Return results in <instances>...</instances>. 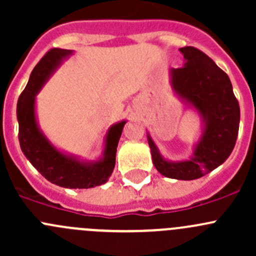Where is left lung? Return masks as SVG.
Here are the masks:
<instances>
[{
    "label": "left lung",
    "mask_w": 256,
    "mask_h": 256,
    "mask_svg": "<svg viewBox=\"0 0 256 256\" xmlns=\"http://www.w3.org/2000/svg\"><path fill=\"white\" fill-rule=\"evenodd\" d=\"M184 64L172 68L171 86L184 105L200 118L202 131L188 158L171 161L147 132L152 162L164 177L180 180L200 178L220 166L233 151L238 138L240 108L229 76L194 47L180 48Z\"/></svg>",
    "instance_id": "8db88e82"
}]
</instances>
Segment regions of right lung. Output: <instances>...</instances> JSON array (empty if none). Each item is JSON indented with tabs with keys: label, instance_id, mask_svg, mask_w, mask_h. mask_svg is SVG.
Here are the masks:
<instances>
[{
	"label": "right lung",
	"instance_id": "add662e5",
	"mask_svg": "<svg viewBox=\"0 0 256 256\" xmlns=\"http://www.w3.org/2000/svg\"><path fill=\"white\" fill-rule=\"evenodd\" d=\"M69 49L53 48L30 73L17 102L20 150L32 166L49 182L64 188H92L108 182L115 167L116 148L126 120L114 124L104 138V150L95 161H86L54 146L40 128L36 112V96L54 72L73 54Z\"/></svg>",
	"mask_w": 256,
	"mask_h": 256
}]
</instances>
